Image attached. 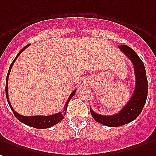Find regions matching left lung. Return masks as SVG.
I'll return each instance as SVG.
<instances>
[{"label": "left lung", "instance_id": "1", "mask_svg": "<svg viewBox=\"0 0 156 156\" xmlns=\"http://www.w3.org/2000/svg\"><path fill=\"white\" fill-rule=\"evenodd\" d=\"M119 49L130 59L134 67L136 84L130 101L118 113L112 116H103L93 112L90 109L91 115L97 122L107 127H119L129 123L136 119L142 112L145 105L148 94V80L146 71L142 60L137 53L127 45H120Z\"/></svg>", "mask_w": 156, "mask_h": 156}]
</instances>
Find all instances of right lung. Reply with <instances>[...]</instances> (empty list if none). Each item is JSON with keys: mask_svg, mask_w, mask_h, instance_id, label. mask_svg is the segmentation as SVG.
Here are the masks:
<instances>
[{"mask_svg": "<svg viewBox=\"0 0 156 156\" xmlns=\"http://www.w3.org/2000/svg\"><path fill=\"white\" fill-rule=\"evenodd\" d=\"M29 44H27L26 46L22 49L20 51L18 52V54L17 55V56L15 57V59L13 60V62H12L11 66L9 67V70H8V73H7V76H6V100H7V102L9 104L10 108L12 109V111L13 112L14 116H16V118L17 120H19L20 122H22L23 123L26 124L28 126H30V127H35V128H39V129H44V128H48V127H51L52 126H54L55 124H57L58 122H60L64 118L65 116V114H66V111L67 109V105L69 103L70 100L73 98V96L74 95L75 92H76V89L73 91V93L71 94L70 96L68 97V100H67V103L64 106V110L63 112H60L56 114H54V115H51V116H22L20 114H18L17 112H16L14 111V109L12 107V105L10 103L9 101V97H8V77H9L10 72H11V69L13 66L15 61L17 60V58L18 57V55L21 54L22 52L24 51L25 49L27 47H29Z\"/></svg>", "mask_w": 156, "mask_h": 156, "instance_id": "right-lung-1", "label": "right lung"}]
</instances>
